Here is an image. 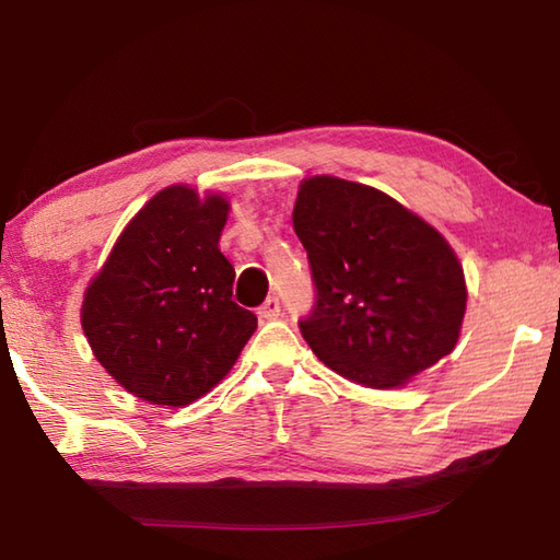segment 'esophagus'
Here are the masks:
<instances>
[{"label": "esophagus", "mask_w": 560, "mask_h": 560, "mask_svg": "<svg viewBox=\"0 0 560 560\" xmlns=\"http://www.w3.org/2000/svg\"><path fill=\"white\" fill-rule=\"evenodd\" d=\"M259 317L261 319H277L279 315H281V305H279V299H273V295H271V299H267L265 303H261L259 305Z\"/></svg>", "instance_id": "34e87169"}]
</instances>
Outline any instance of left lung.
Segmentation results:
<instances>
[{
    "label": "left lung",
    "instance_id": "8db88e82",
    "mask_svg": "<svg viewBox=\"0 0 560 560\" xmlns=\"http://www.w3.org/2000/svg\"><path fill=\"white\" fill-rule=\"evenodd\" d=\"M293 229L315 281L301 335L327 368L392 389L452 353L467 283L431 223L375 187L313 175L299 187Z\"/></svg>",
    "mask_w": 560,
    "mask_h": 560
}]
</instances>
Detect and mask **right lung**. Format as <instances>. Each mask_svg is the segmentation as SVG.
<instances>
[{
	"instance_id": "right-lung-1",
	"label": "right lung",
	"mask_w": 560,
	"mask_h": 560,
	"mask_svg": "<svg viewBox=\"0 0 560 560\" xmlns=\"http://www.w3.org/2000/svg\"><path fill=\"white\" fill-rule=\"evenodd\" d=\"M231 205L171 185L125 225L81 303L98 363L129 395L187 407L231 373L257 329L231 301L235 269L219 249Z\"/></svg>"
}]
</instances>
